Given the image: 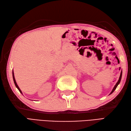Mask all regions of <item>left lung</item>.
<instances>
[{"instance_id": "1", "label": "left lung", "mask_w": 131, "mask_h": 131, "mask_svg": "<svg viewBox=\"0 0 131 131\" xmlns=\"http://www.w3.org/2000/svg\"><path fill=\"white\" fill-rule=\"evenodd\" d=\"M122 72L121 71V74H120V77H119V79H118V82H117V83L116 84V85H114V88H113V89L112 90V92H111V93L110 94H112L113 93V92L115 91V90L116 89V88L117 87V86H118V85L119 84V83H120V82H121V78H122Z\"/></svg>"}]
</instances>
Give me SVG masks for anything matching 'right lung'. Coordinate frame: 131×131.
Wrapping results in <instances>:
<instances>
[{
	"label": "right lung",
	"mask_w": 131,
	"mask_h": 131,
	"mask_svg": "<svg viewBox=\"0 0 131 131\" xmlns=\"http://www.w3.org/2000/svg\"><path fill=\"white\" fill-rule=\"evenodd\" d=\"M13 81H14V84H15V86H16V87H17V88H18V90L19 91V92H20V93L22 94V92H21V90H20V88H19V87H18V85H17V82H16V81H15V78H14V72H13Z\"/></svg>",
	"instance_id": "1"
}]
</instances>
